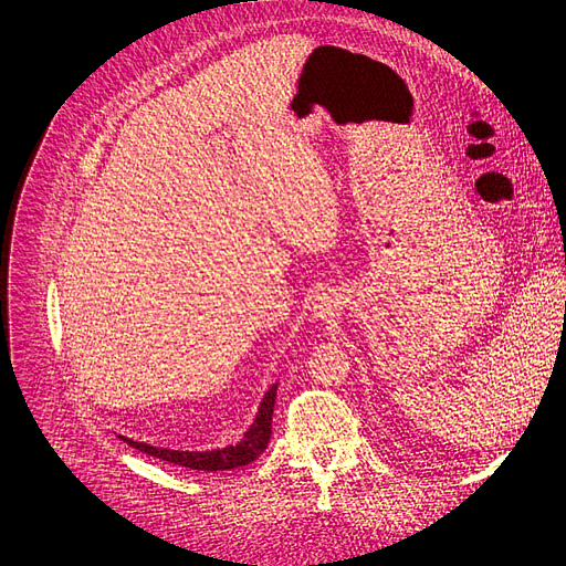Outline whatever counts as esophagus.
I'll return each mask as SVG.
<instances>
[{"instance_id": "1", "label": "esophagus", "mask_w": 566, "mask_h": 566, "mask_svg": "<svg viewBox=\"0 0 566 566\" xmlns=\"http://www.w3.org/2000/svg\"><path fill=\"white\" fill-rule=\"evenodd\" d=\"M336 306H338V302L332 297V295H327V293H323L318 300H316V304H314V316L318 318V321H332L334 316H336Z\"/></svg>"}]
</instances>
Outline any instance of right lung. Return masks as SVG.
Returning <instances> with one entry per match:
<instances>
[{"instance_id":"1","label":"right lung","mask_w":566,"mask_h":566,"mask_svg":"<svg viewBox=\"0 0 566 566\" xmlns=\"http://www.w3.org/2000/svg\"><path fill=\"white\" fill-rule=\"evenodd\" d=\"M275 395L277 384L269 388V392L262 399L260 410H256V418L250 424V429L243 433V440L239 444H230L226 449L214 451H176V449H158L144 442H135L130 438L119 436L124 442H128L133 449L144 451L153 458H160L174 465L196 470V472H228L243 465H250L252 460L262 455V451L269 447L271 440V422H273V408H275Z\"/></svg>"}]
</instances>
